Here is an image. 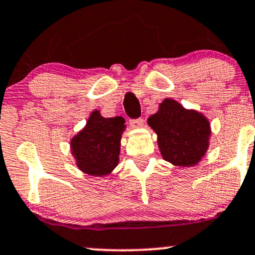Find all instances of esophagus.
<instances>
[{
    "mask_svg": "<svg viewBox=\"0 0 255 255\" xmlns=\"http://www.w3.org/2000/svg\"><path fill=\"white\" fill-rule=\"evenodd\" d=\"M128 124L131 125V127L137 128L139 127H142L143 125V119L142 118H136V119H130V122H128Z\"/></svg>",
    "mask_w": 255,
    "mask_h": 255,
    "instance_id": "34e87169",
    "label": "esophagus"
}]
</instances>
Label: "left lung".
I'll use <instances>...</instances> for the list:
<instances>
[{
	"label": "left lung",
	"mask_w": 255,
	"mask_h": 255,
	"mask_svg": "<svg viewBox=\"0 0 255 255\" xmlns=\"http://www.w3.org/2000/svg\"><path fill=\"white\" fill-rule=\"evenodd\" d=\"M148 123L157 133L158 148L166 161L188 167L204 156L210 125L203 115L185 110L176 101L166 99Z\"/></svg>",
	"instance_id": "left-lung-1"
}]
</instances>
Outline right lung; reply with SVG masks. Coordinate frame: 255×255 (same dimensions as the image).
I'll return each instance as SVG.
<instances>
[{
	"mask_svg": "<svg viewBox=\"0 0 255 255\" xmlns=\"http://www.w3.org/2000/svg\"><path fill=\"white\" fill-rule=\"evenodd\" d=\"M125 121L122 117L104 118L94 111L86 128L71 140L77 167L89 175L103 176L118 164L122 132Z\"/></svg>",
	"mask_w": 255,
	"mask_h": 255,
	"instance_id": "add662e5",
	"label": "right lung"
}]
</instances>
